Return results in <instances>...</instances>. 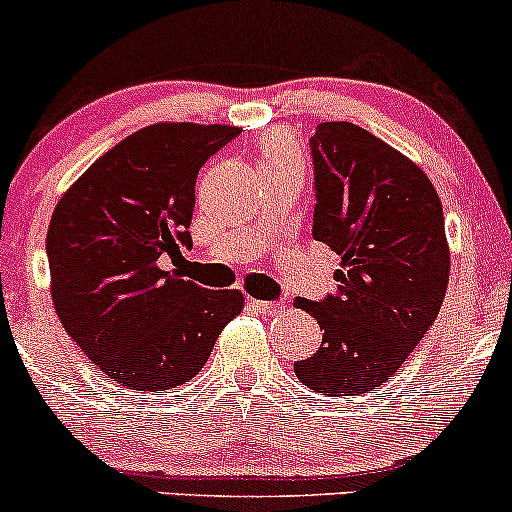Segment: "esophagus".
<instances>
[{
    "mask_svg": "<svg viewBox=\"0 0 512 512\" xmlns=\"http://www.w3.org/2000/svg\"><path fill=\"white\" fill-rule=\"evenodd\" d=\"M252 308H255L257 313H265V316H277V313H282V303L279 301H257V299H250L247 301Z\"/></svg>",
    "mask_w": 512,
    "mask_h": 512,
    "instance_id": "34e87169",
    "label": "esophagus"
}]
</instances>
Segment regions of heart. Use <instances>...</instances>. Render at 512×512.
<instances>
[{
  "mask_svg": "<svg viewBox=\"0 0 512 512\" xmlns=\"http://www.w3.org/2000/svg\"><path fill=\"white\" fill-rule=\"evenodd\" d=\"M279 165H301V150L294 143V138L286 133H269L260 143V170L262 167H279Z\"/></svg>",
  "mask_w": 512,
  "mask_h": 512,
  "instance_id": "obj_1",
  "label": "heart"
}]
</instances>
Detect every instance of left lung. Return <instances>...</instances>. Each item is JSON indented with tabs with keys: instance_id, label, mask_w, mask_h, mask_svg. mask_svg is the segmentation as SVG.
Returning a JSON list of instances; mask_svg holds the SVG:
<instances>
[{
	"instance_id": "left-lung-1",
	"label": "left lung",
	"mask_w": 512,
	"mask_h": 512,
	"mask_svg": "<svg viewBox=\"0 0 512 512\" xmlns=\"http://www.w3.org/2000/svg\"><path fill=\"white\" fill-rule=\"evenodd\" d=\"M311 155L313 238L338 252L342 269L335 294L296 299L323 342L294 372L323 396H359L398 372L440 313L445 216L425 172L355 123H318Z\"/></svg>"
}]
</instances>
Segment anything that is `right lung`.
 <instances>
[{"mask_svg":"<svg viewBox=\"0 0 512 512\" xmlns=\"http://www.w3.org/2000/svg\"><path fill=\"white\" fill-rule=\"evenodd\" d=\"M235 126L155 123L101 155L50 218L46 252L55 313L116 384L165 393L194 379L243 311L235 289H201L162 260L192 245L201 165Z\"/></svg>","mask_w":512,"mask_h":512,"instance_id":"right-lung-1","label":"right lung"}]
</instances>
